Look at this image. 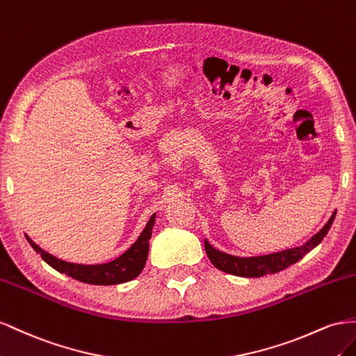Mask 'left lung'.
<instances>
[{"mask_svg":"<svg viewBox=\"0 0 356 356\" xmlns=\"http://www.w3.org/2000/svg\"><path fill=\"white\" fill-rule=\"evenodd\" d=\"M334 218H336V211L332 213L330 220L325 223V227L318 232V234H314L307 243H304L302 246L270 253V255L252 257V258H240L234 255H228V253H223L213 248L207 240H204V249L209 259L218 270L234 274V276H240V277H261V276H266V274H274L288 268L289 266H292V264L298 262L312 249L316 248L323 240V237L328 234V231L334 222Z\"/></svg>","mask_w":356,"mask_h":356,"instance_id":"obj_1","label":"left lung"}]
</instances>
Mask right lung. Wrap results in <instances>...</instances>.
I'll list each match as a JSON object with an SVG mask.
<instances>
[{
	"label": "right lung",
	"mask_w": 356,
	"mask_h": 356,
	"mask_svg": "<svg viewBox=\"0 0 356 356\" xmlns=\"http://www.w3.org/2000/svg\"><path fill=\"white\" fill-rule=\"evenodd\" d=\"M155 215H152L149 222L146 223L145 229L141 231L137 241L131 246L125 253L113 261L107 264H97V266H83V264H74L59 259L49 252L43 250L40 246L29 238L26 240L33 249L42 255L43 261H46L50 267L59 273L67 274L68 277H73L79 282L90 283V285H119L136 279L141 270L146 266L147 253H149V240L152 237V229H154Z\"/></svg>",
	"instance_id": "add662e5"
}]
</instances>
